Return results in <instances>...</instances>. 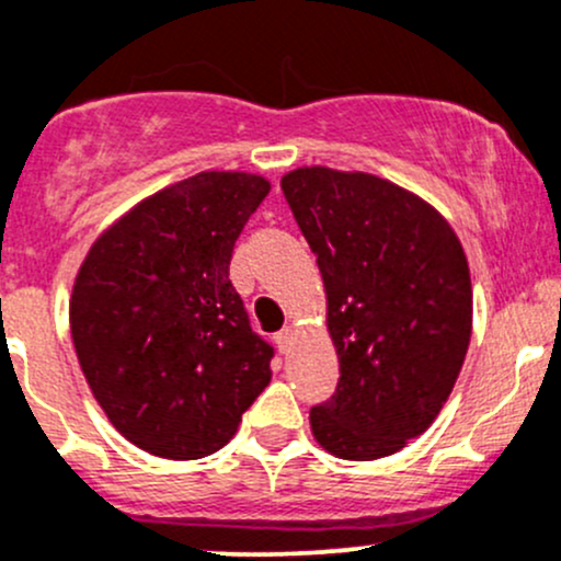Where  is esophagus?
<instances>
[{"label":"esophagus","instance_id":"1","mask_svg":"<svg viewBox=\"0 0 561 561\" xmlns=\"http://www.w3.org/2000/svg\"><path fill=\"white\" fill-rule=\"evenodd\" d=\"M274 341H276V346H279L282 355H287V352H290V344H293V330L290 328H282L279 333L274 335Z\"/></svg>","mask_w":561,"mask_h":561}]
</instances>
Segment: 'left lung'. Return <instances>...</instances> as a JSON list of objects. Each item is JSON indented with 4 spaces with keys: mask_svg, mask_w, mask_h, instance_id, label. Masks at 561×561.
Instances as JSON below:
<instances>
[{
    "mask_svg": "<svg viewBox=\"0 0 561 561\" xmlns=\"http://www.w3.org/2000/svg\"><path fill=\"white\" fill-rule=\"evenodd\" d=\"M282 191L325 282L341 370L311 433L341 459L389 457L435 422L468 355V257L433 206L381 176L304 167Z\"/></svg>",
    "mask_w": 561,
    "mask_h": 561,
    "instance_id": "1",
    "label": "left lung"
}]
</instances>
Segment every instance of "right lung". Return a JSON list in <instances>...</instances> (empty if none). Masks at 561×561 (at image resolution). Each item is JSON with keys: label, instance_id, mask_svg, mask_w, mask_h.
<instances>
[{"label": "right lung", "instance_id": "add662e5", "mask_svg": "<svg viewBox=\"0 0 561 561\" xmlns=\"http://www.w3.org/2000/svg\"><path fill=\"white\" fill-rule=\"evenodd\" d=\"M268 180L202 172L134 206L93 241L69 325L93 398L123 438L163 459L228 444L268 387L274 346L228 279Z\"/></svg>", "mask_w": 561, "mask_h": 561}]
</instances>
